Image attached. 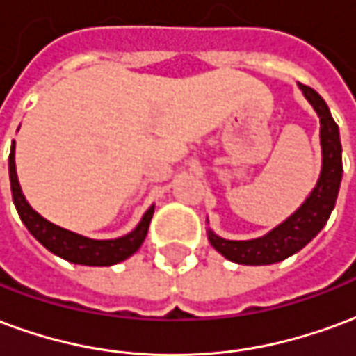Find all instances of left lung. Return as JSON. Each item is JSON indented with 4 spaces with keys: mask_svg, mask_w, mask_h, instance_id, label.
Instances as JSON below:
<instances>
[{
    "mask_svg": "<svg viewBox=\"0 0 356 356\" xmlns=\"http://www.w3.org/2000/svg\"><path fill=\"white\" fill-rule=\"evenodd\" d=\"M298 87L313 106V110L321 121V149H323V167L316 180L315 188L311 189L307 199L300 204L294 214L266 233L264 237L248 238V241H229L216 235L207 227L210 245L216 248L224 258L243 266H271L277 261L290 258L292 254L300 252L303 246L311 243L323 229L332 210L336 207L339 184L343 176L341 165V142L339 129L332 118L328 106L323 96L307 85L298 83ZM209 222V220H207Z\"/></svg>",
    "mask_w": 356,
    "mask_h": 356,
    "instance_id": "left-lung-1",
    "label": "left lung"
}]
</instances>
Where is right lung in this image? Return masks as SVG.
I'll use <instances>...</instances> for the list:
<instances>
[{
  "mask_svg": "<svg viewBox=\"0 0 356 356\" xmlns=\"http://www.w3.org/2000/svg\"><path fill=\"white\" fill-rule=\"evenodd\" d=\"M9 178H11L13 203L17 207V212L22 224L28 227V232L45 246L49 252L60 256L62 260L79 264V266H113L119 261L131 258L132 254L138 250L149 229L153 210L155 204L144 212V216L138 222V225L118 238H90L79 233L64 229L60 225L49 222L43 218L38 210L32 209V204L26 201L22 188L18 184L17 165H15V142L9 153Z\"/></svg>",
  "mask_w": 356,
  "mask_h": 356,
  "instance_id": "1",
  "label": "right lung"
}]
</instances>
